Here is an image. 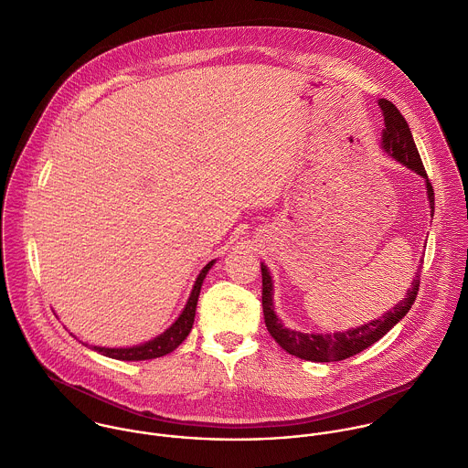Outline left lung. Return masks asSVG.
<instances>
[{
  "label": "left lung",
  "mask_w": 468,
  "mask_h": 468,
  "mask_svg": "<svg viewBox=\"0 0 468 468\" xmlns=\"http://www.w3.org/2000/svg\"><path fill=\"white\" fill-rule=\"evenodd\" d=\"M379 105L385 114V131H383V147L387 153H390L396 160L427 178V193L431 200V209L434 217V189L429 180V175L425 171V165L421 162L420 151L416 147V142L412 138L410 127L405 120V116L399 112V109L388 101V100H379ZM262 271V312H264V323L270 332V335L279 343L282 350L288 354L304 359V361H314V363H332V361H343L348 359L374 343H378L385 334H388L412 308L416 295L420 292V271L412 282V288H409L407 299L401 301L396 308L387 312L383 317L359 326L356 330L348 332H337V334H301L293 332L282 326V323L277 319L273 312V303H271V277L270 271L264 264H261Z\"/></svg>",
  "instance_id": "obj_1"
}]
</instances>
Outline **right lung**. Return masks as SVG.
I'll return each mask as SVG.
<instances>
[{
    "label": "right lung",
    "mask_w": 468,
    "mask_h": 468,
    "mask_svg": "<svg viewBox=\"0 0 468 468\" xmlns=\"http://www.w3.org/2000/svg\"><path fill=\"white\" fill-rule=\"evenodd\" d=\"M215 261L207 262L204 266V270L198 273L197 282L193 286V292L189 295V301L184 308V312L180 314V317L175 321V324L165 330L160 337L140 345V346H133V348H100V346H92L96 352L111 357V359H120V361H145V359H154V357H162L169 352H173L175 348H178L182 345V341L189 335L191 328H193V321H195V310H197V301L200 295V288L202 282L207 275V271L211 270Z\"/></svg>",
    "instance_id": "obj_1"
}]
</instances>
